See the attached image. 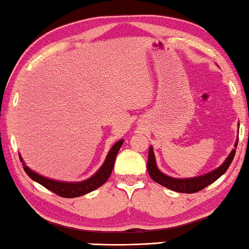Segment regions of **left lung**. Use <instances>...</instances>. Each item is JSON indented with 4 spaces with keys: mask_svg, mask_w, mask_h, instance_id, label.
<instances>
[{
    "mask_svg": "<svg viewBox=\"0 0 249 249\" xmlns=\"http://www.w3.org/2000/svg\"><path fill=\"white\" fill-rule=\"evenodd\" d=\"M239 125V124H238ZM238 138L236 140V142L234 147H237ZM236 150L233 149L227 156V158L224 160V162L222 163L220 167H217L216 169L204 174L202 176L193 177V178H172L170 176H167L163 172L160 171L156 163V158L154 154L153 146L149 147V153H148V161H147V170L150 178L153 179L155 182L161 184L162 187L170 189L172 191L181 192V193H195L202 190L205 187H208L211 183H213L214 181H216L222 175H224L226 170L229 169L230 165L233 161L234 156Z\"/></svg>",
    "mask_w": 249,
    "mask_h": 249,
    "instance_id": "1",
    "label": "left lung"
}]
</instances>
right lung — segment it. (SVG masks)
<instances>
[{
  "label": "right lung",
  "mask_w": 249,
  "mask_h": 249,
  "mask_svg": "<svg viewBox=\"0 0 249 249\" xmlns=\"http://www.w3.org/2000/svg\"><path fill=\"white\" fill-rule=\"evenodd\" d=\"M124 140H121L116 142L112 148L109 149L108 154L105 158L103 165L100 167V169L95 172V174L90 177L89 179L78 181V182H67V181H59L46 178V177L37 174L31 168L25 165L22 156L19 155V160L23 162V168L25 172H26L29 178H32L34 181L38 182L48 190L53 191L56 195L60 196L62 197H77L87 195L91 191L95 190V189L100 188L101 185L107 182V180L109 178L112 174L113 167H114V162L116 159V155L119 153L121 146L123 145Z\"/></svg>",
  "instance_id": "obj_1"
}]
</instances>
